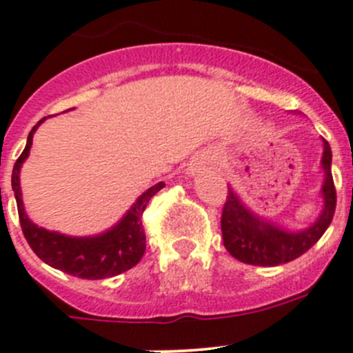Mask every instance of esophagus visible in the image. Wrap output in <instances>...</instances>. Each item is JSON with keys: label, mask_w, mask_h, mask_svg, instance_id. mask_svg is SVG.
I'll list each match as a JSON object with an SVG mask.
<instances>
[{"label": "esophagus", "mask_w": 353, "mask_h": 353, "mask_svg": "<svg viewBox=\"0 0 353 353\" xmlns=\"http://www.w3.org/2000/svg\"><path fill=\"white\" fill-rule=\"evenodd\" d=\"M200 167H202V161H193L192 167H190V169H188V174H195V172H199Z\"/></svg>", "instance_id": "obj_1"}]
</instances>
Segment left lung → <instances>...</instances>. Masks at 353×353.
<instances>
[{
    "mask_svg": "<svg viewBox=\"0 0 353 353\" xmlns=\"http://www.w3.org/2000/svg\"><path fill=\"white\" fill-rule=\"evenodd\" d=\"M332 153L329 142L323 139L322 169L325 179L322 184L323 209L319 220L310 228L288 232L274 223L260 220L239 200L236 192L228 188L227 202L221 212V234L227 252L234 259L250 265L271 268L287 263L306 253L331 225L336 211V188L331 172Z\"/></svg>",
    "mask_w": 353,
    "mask_h": 353,
    "instance_id": "1",
    "label": "left lung"
}]
</instances>
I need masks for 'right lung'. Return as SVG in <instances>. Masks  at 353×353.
Here are the masks:
<instances>
[{"label": "right lung", "mask_w": 353, "mask_h": 353, "mask_svg": "<svg viewBox=\"0 0 353 353\" xmlns=\"http://www.w3.org/2000/svg\"><path fill=\"white\" fill-rule=\"evenodd\" d=\"M43 121H46V117L40 119L38 125H34L30 132L26 148L15 161L14 172H12V190H14L15 200H17L19 221H21L22 234L26 237L28 244L37 253L38 259L49 263L50 268L59 269L75 278L103 279L128 271L133 265H137L145 252L142 214H144L151 196L157 195L165 184L158 183L151 186L148 192L142 193L135 200V204L130 208V211L123 216V220L100 236L72 237L38 227L28 218L24 205H22L19 172H21V165L30 154L33 133Z\"/></svg>", "instance_id": "obj_1"}]
</instances>
